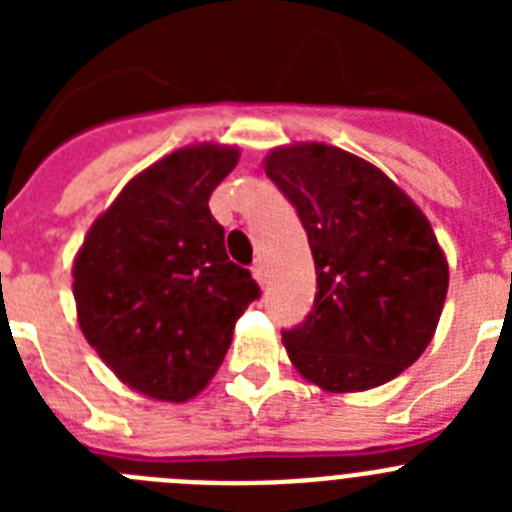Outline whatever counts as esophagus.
Segmentation results:
<instances>
[{
    "label": "esophagus",
    "mask_w": 512,
    "mask_h": 512,
    "mask_svg": "<svg viewBox=\"0 0 512 512\" xmlns=\"http://www.w3.org/2000/svg\"><path fill=\"white\" fill-rule=\"evenodd\" d=\"M251 274H253V279H256V282H259V284L266 282V271H264V264H261V261H253Z\"/></svg>",
    "instance_id": "1"
}]
</instances>
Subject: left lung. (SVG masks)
<instances>
[{"instance_id": "left-lung-1", "label": "left lung", "mask_w": 512, "mask_h": 512, "mask_svg": "<svg viewBox=\"0 0 512 512\" xmlns=\"http://www.w3.org/2000/svg\"><path fill=\"white\" fill-rule=\"evenodd\" d=\"M266 176L297 210L318 277L310 315L282 330L292 364L328 392L395 379L431 343L449 289L431 223L377 166L341 148H277Z\"/></svg>"}]
</instances>
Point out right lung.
Segmentation results:
<instances>
[{
  "label": "right lung",
  "instance_id": "right-lung-1",
  "mask_svg": "<svg viewBox=\"0 0 512 512\" xmlns=\"http://www.w3.org/2000/svg\"><path fill=\"white\" fill-rule=\"evenodd\" d=\"M235 148L192 146L138 174L89 230L74 264L79 325L122 382L184 402L215 377L261 289L225 253L210 194Z\"/></svg>",
  "mask_w": 512,
  "mask_h": 512
}]
</instances>
